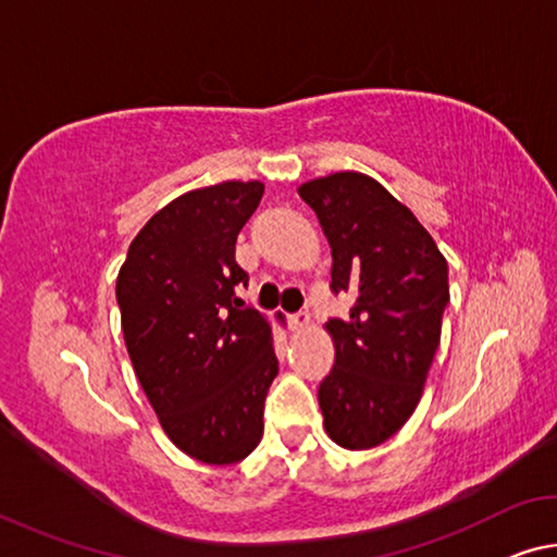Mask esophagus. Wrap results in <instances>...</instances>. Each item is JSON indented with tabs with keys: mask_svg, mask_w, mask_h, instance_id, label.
<instances>
[{
	"mask_svg": "<svg viewBox=\"0 0 557 557\" xmlns=\"http://www.w3.org/2000/svg\"><path fill=\"white\" fill-rule=\"evenodd\" d=\"M310 324H312V320H310V314H307V312L289 314V330H293V332H305V330H310Z\"/></svg>",
	"mask_w": 557,
	"mask_h": 557,
	"instance_id": "esophagus-1",
	"label": "esophagus"
}]
</instances>
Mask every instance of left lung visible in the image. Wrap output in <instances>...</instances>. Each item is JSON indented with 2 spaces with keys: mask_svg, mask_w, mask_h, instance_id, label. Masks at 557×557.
<instances>
[{
  "mask_svg": "<svg viewBox=\"0 0 557 557\" xmlns=\"http://www.w3.org/2000/svg\"><path fill=\"white\" fill-rule=\"evenodd\" d=\"M299 198L332 247V289L357 297L330 320L334 367L320 384L324 431L361 451L384 444L419 406L441 339L448 264L417 215L357 171L307 181Z\"/></svg>",
  "mask_w": 557,
  "mask_h": 557,
  "instance_id": "left-lung-1",
  "label": "left lung"
}]
</instances>
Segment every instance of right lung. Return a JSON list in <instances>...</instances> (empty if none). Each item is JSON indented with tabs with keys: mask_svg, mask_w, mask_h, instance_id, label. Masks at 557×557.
Wrapping results in <instances>:
<instances>
[{
	"mask_svg": "<svg viewBox=\"0 0 557 557\" xmlns=\"http://www.w3.org/2000/svg\"><path fill=\"white\" fill-rule=\"evenodd\" d=\"M262 193L260 181L183 193L140 227L116 277L138 382L165 436L202 463H235L260 444L277 376L272 322L235 295L247 285L235 240Z\"/></svg>",
	"mask_w": 557,
	"mask_h": 557,
	"instance_id": "right-lung-1",
	"label": "right lung"
}]
</instances>
